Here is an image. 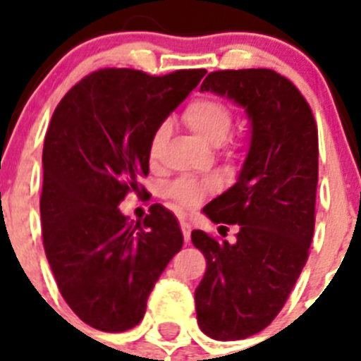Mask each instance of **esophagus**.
<instances>
[{
  "label": "esophagus",
  "instance_id": "1",
  "mask_svg": "<svg viewBox=\"0 0 361 361\" xmlns=\"http://www.w3.org/2000/svg\"><path fill=\"white\" fill-rule=\"evenodd\" d=\"M180 226H181V232H183V240L185 241L191 240V225H189L183 217L180 219Z\"/></svg>",
  "mask_w": 361,
  "mask_h": 361
}]
</instances>
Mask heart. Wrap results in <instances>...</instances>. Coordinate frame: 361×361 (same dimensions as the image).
Instances as JSON below:
<instances>
[{
	"mask_svg": "<svg viewBox=\"0 0 361 361\" xmlns=\"http://www.w3.org/2000/svg\"><path fill=\"white\" fill-rule=\"evenodd\" d=\"M183 118H185L187 125L209 144H221L225 140L226 135L231 133L232 121H234V116H232V110L228 109V104L215 97H200L191 101L187 104ZM164 135H166V127L161 125L155 130L152 144H149L152 157L157 155L159 147L164 140ZM209 189H212V183L192 180V178H181V180L174 181L169 187V195L181 206L191 208V206H197L202 200L204 195Z\"/></svg>",
	"mask_w": 361,
	"mask_h": 361,
	"instance_id": "obj_1",
	"label": "heart"
}]
</instances>
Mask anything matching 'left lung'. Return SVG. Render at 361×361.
<instances>
[{
    "instance_id": "8db88e82",
    "label": "left lung",
    "mask_w": 361,
    "mask_h": 361,
    "mask_svg": "<svg viewBox=\"0 0 361 361\" xmlns=\"http://www.w3.org/2000/svg\"><path fill=\"white\" fill-rule=\"evenodd\" d=\"M200 92L234 101L251 123L236 183L202 209L217 225L240 226L236 241H217L202 231L191 234L206 258L195 290L198 326L212 339L236 341L277 317L307 262L319 135L307 101L271 69L215 71Z\"/></svg>"
}]
</instances>
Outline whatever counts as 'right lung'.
<instances>
[{"instance_id":"right-lung-1","label":"right lung","mask_w":361,"mask_h":361,"mask_svg":"<svg viewBox=\"0 0 361 361\" xmlns=\"http://www.w3.org/2000/svg\"><path fill=\"white\" fill-rule=\"evenodd\" d=\"M204 75L101 69L54 110L42 147V243L63 300L95 330L135 328L183 245L180 223L164 206L153 204L136 225L118 206L129 191L140 192L155 130Z\"/></svg>"}]
</instances>
